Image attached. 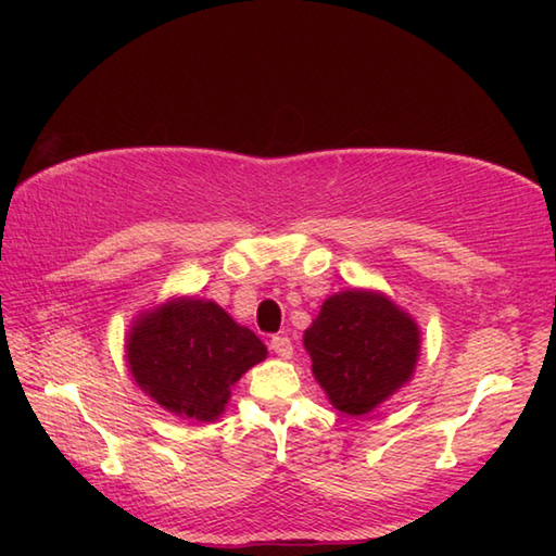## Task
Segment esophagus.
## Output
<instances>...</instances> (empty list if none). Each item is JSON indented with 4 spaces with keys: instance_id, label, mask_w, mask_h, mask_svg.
I'll return each instance as SVG.
<instances>
[{
    "instance_id": "1",
    "label": "esophagus",
    "mask_w": 556,
    "mask_h": 556,
    "mask_svg": "<svg viewBox=\"0 0 556 556\" xmlns=\"http://www.w3.org/2000/svg\"><path fill=\"white\" fill-rule=\"evenodd\" d=\"M269 349L275 351L279 358H285V361H289V358L293 356V344H291V339H289V337H285V334L271 337V341H269Z\"/></svg>"
}]
</instances>
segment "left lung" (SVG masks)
<instances>
[{"label": "left lung", "mask_w": 556, "mask_h": 556, "mask_svg": "<svg viewBox=\"0 0 556 556\" xmlns=\"http://www.w3.org/2000/svg\"><path fill=\"white\" fill-rule=\"evenodd\" d=\"M303 346L329 404L346 416H365L410 382L420 327L387 293L344 289L325 299L303 332Z\"/></svg>", "instance_id": "1"}]
</instances>
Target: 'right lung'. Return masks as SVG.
Returning a JSON list of instances; mask_svg holds the SVG:
<instances>
[{
  "label": "right lung",
  "mask_w": 556,
  "mask_h": 556,
  "mask_svg": "<svg viewBox=\"0 0 556 556\" xmlns=\"http://www.w3.org/2000/svg\"><path fill=\"white\" fill-rule=\"evenodd\" d=\"M124 351L140 392L172 416L198 422H215L233 384L267 358L251 329L198 296H174L140 313Z\"/></svg>",
  "instance_id": "obj_1"
}]
</instances>
